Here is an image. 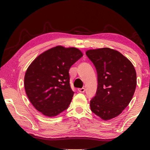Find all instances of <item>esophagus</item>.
Listing matches in <instances>:
<instances>
[{"label": "esophagus", "mask_w": 150, "mask_h": 150, "mask_svg": "<svg viewBox=\"0 0 150 150\" xmlns=\"http://www.w3.org/2000/svg\"><path fill=\"white\" fill-rule=\"evenodd\" d=\"M85 88H78V91L79 93H84L85 92Z\"/></svg>", "instance_id": "obj_1"}]
</instances>
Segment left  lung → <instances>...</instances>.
I'll list each match as a JSON object with an SVG mask.
<instances>
[{"instance_id":"obj_1","label":"left lung","mask_w":150,"mask_h":150,"mask_svg":"<svg viewBox=\"0 0 150 150\" xmlns=\"http://www.w3.org/2000/svg\"><path fill=\"white\" fill-rule=\"evenodd\" d=\"M86 54L98 75L91 109L102 120H110L120 115L133 97L137 84L135 68L120 52L109 47L88 50Z\"/></svg>"}]
</instances>
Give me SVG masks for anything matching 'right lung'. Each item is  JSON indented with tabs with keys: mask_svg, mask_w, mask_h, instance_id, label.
I'll use <instances>...</instances> for the list:
<instances>
[{
	"mask_svg": "<svg viewBox=\"0 0 150 150\" xmlns=\"http://www.w3.org/2000/svg\"><path fill=\"white\" fill-rule=\"evenodd\" d=\"M83 55L76 47L57 45L40 54L29 65L24 76V88L30 103L48 117L68 108L73 91L70 67Z\"/></svg>",
	"mask_w": 150,
	"mask_h": 150,
	"instance_id": "add662e5",
	"label": "right lung"
}]
</instances>
